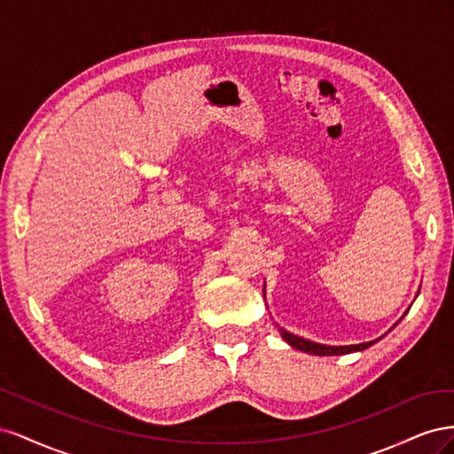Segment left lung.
I'll use <instances>...</instances> for the list:
<instances>
[{"label":"left lung","instance_id":"left-lung-1","mask_svg":"<svg viewBox=\"0 0 454 454\" xmlns=\"http://www.w3.org/2000/svg\"><path fill=\"white\" fill-rule=\"evenodd\" d=\"M263 295H265V287H263ZM402 318H403V316H402ZM394 327H395V324H394ZM278 332H280L282 339L287 342V345L294 347L295 350L307 352V354H312V356H342V354H350V352H360V350L369 348L371 345H375V342L379 340V339H375V340H369V342H360V345L332 347V345H322V342H314V340L303 339L299 335H294L290 332H286L284 327H278Z\"/></svg>","mask_w":454,"mask_h":454}]
</instances>
